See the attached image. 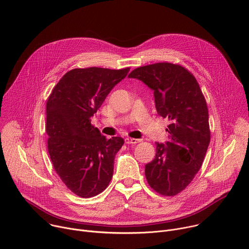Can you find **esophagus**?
<instances>
[{
    "instance_id": "1",
    "label": "esophagus",
    "mask_w": 249,
    "mask_h": 249,
    "mask_svg": "<svg viewBox=\"0 0 249 249\" xmlns=\"http://www.w3.org/2000/svg\"><path fill=\"white\" fill-rule=\"evenodd\" d=\"M140 142H141V140H139V139H134V138H126L125 139V143L128 145H135V144L140 143Z\"/></svg>"
}]
</instances>
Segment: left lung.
<instances>
[{
  "mask_svg": "<svg viewBox=\"0 0 249 249\" xmlns=\"http://www.w3.org/2000/svg\"><path fill=\"white\" fill-rule=\"evenodd\" d=\"M154 90L158 114L170 124L166 146L157 143L155 159L145 166L150 187L162 196L184 190L199 171L210 143L206 99L193 74L178 64L155 63L133 70Z\"/></svg>",
  "mask_w": 249,
  "mask_h": 249,
  "instance_id": "1",
  "label": "left lung"
}]
</instances>
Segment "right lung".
Segmentation results:
<instances>
[{
    "label": "right lung",
    "mask_w": 249,
    "mask_h": 249,
    "mask_svg": "<svg viewBox=\"0 0 249 249\" xmlns=\"http://www.w3.org/2000/svg\"><path fill=\"white\" fill-rule=\"evenodd\" d=\"M129 70L73 69L61 78L47 99L48 153L63 183L79 197L98 195L112 178L114 158L124 140L106 139L90 118Z\"/></svg>",
    "instance_id": "1"
}]
</instances>
